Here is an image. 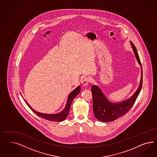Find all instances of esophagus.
Masks as SVG:
<instances>
[{
	"label": "esophagus",
	"instance_id": "esophagus-1",
	"mask_svg": "<svg viewBox=\"0 0 157 157\" xmlns=\"http://www.w3.org/2000/svg\"><path fill=\"white\" fill-rule=\"evenodd\" d=\"M90 82V79L88 78H85L82 81V85L83 87H85L88 85V83Z\"/></svg>",
	"mask_w": 157,
	"mask_h": 157
}]
</instances>
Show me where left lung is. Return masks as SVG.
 Returning <instances> with one entry per match:
<instances>
[{"instance_id": "1", "label": "left lung", "mask_w": 157, "mask_h": 157, "mask_svg": "<svg viewBox=\"0 0 157 157\" xmlns=\"http://www.w3.org/2000/svg\"><path fill=\"white\" fill-rule=\"evenodd\" d=\"M138 63L141 67V78L137 90L128 99L114 103L110 102L97 85L91 87L93 95V109L96 119L102 122H110L126 114L133 106L142 89L143 83L142 68L136 48L130 41Z\"/></svg>"}]
</instances>
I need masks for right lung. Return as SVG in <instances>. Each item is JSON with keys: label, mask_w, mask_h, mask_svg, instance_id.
Returning a JSON list of instances; mask_svg holds the SVG:
<instances>
[{"label": "right lung", "mask_w": 157, "mask_h": 157, "mask_svg": "<svg viewBox=\"0 0 157 157\" xmlns=\"http://www.w3.org/2000/svg\"><path fill=\"white\" fill-rule=\"evenodd\" d=\"M80 92H81V87L79 86H78L74 90L72 91L70 93V94L68 96V98L67 100L66 105L65 108H64V109L63 110L62 112H60L59 113H55V114L43 113H41V112H37V111H36L35 110H34L30 106V105L28 103L26 102V100H25V101L26 104L28 105V106L30 108V109L32 110L37 115H38V116H40V117H41V118L44 119H45V120H47L52 121L61 122V121H64L65 119H66L68 114L69 113L72 101L75 98L76 95L79 94Z\"/></svg>", "instance_id": "right-lung-1"}]
</instances>
